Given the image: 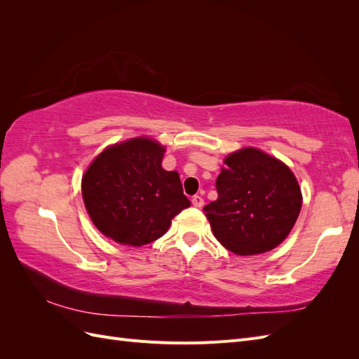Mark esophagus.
I'll list each match as a JSON object with an SVG mask.
<instances>
[{
    "mask_svg": "<svg viewBox=\"0 0 359 359\" xmlns=\"http://www.w3.org/2000/svg\"><path fill=\"white\" fill-rule=\"evenodd\" d=\"M191 203H193V206H196V208H202V206H203V198L198 196V194H196V196L191 198Z\"/></svg>",
    "mask_w": 359,
    "mask_h": 359,
    "instance_id": "esophagus-1",
    "label": "esophagus"
}]
</instances>
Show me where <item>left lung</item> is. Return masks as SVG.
Here are the masks:
<instances>
[{
    "label": "left lung",
    "instance_id": "left-lung-1",
    "mask_svg": "<svg viewBox=\"0 0 359 359\" xmlns=\"http://www.w3.org/2000/svg\"><path fill=\"white\" fill-rule=\"evenodd\" d=\"M224 163L215 181L219 199L203 206L214 236L240 256L269 252L299 215L302 196L295 175L256 148L236 151Z\"/></svg>",
    "mask_w": 359,
    "mask_h": 359
}]
</instances>
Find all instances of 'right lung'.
Instances as JSON below:
<instances>
[{
	"label": "right lung",
	"instance_id": "add662e5",
	"mask_svg": "<svg viewBox=\"0 0 359 359\" xmlns=\"http://www.w3.org/2000/svg\"><path fill=\"white\" fill-rule=\"evenodd\" d=\"M165 148L136 137L106 148L82 178V196L103 235L127 245H145L166 233L190 201L178 172L161 168Z\"/></svg>",
	"mask_w": 359,
	"mask_h": 359
}]
</instances>
